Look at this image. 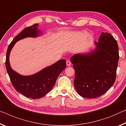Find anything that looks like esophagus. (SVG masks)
<instances>
[{
    "mask_svg": "<svg viewBox=\"0 0 126 126\" xmlns=\"http://www.w3.org/2000/svg\"><path fill=\"white\" fill-rule=\"evenodd\" d=\"M66 64H67V66H71V63L70 62V61H67V62H66Z\"/></svg>",
    "mask_w": 126,
    "mask_h": 126,
    "instance_id": "34e87169",
    "label": "esophagus"
}]
</instances>
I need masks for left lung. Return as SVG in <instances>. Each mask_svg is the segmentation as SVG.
Listing matches in <instances>:
<instances>
[{
    "instance_id": "obj_1",
    "label": "left lung",
    "mask_w": 126,
    "mask_h": 126,
    "mask_svg": "<svg viewBox=\"0 0 126 126\" xmlns=\"http://www.w3.org/2000/svg\"><path fill=\"white\" fill-rule=\"evenodd\" d=\"M91 52L77 54L71 61L75 71L74 86L79 94L96 98L112 86L119 61L118 46L113 36L102 32Z\"/></svg>"
}]
</instances>
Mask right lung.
<instances>
[{"label":"right lung","instance_id":"add662e5","mask_svg":"<svg viewBox=\"0 0 126 126\" xmlns=\"http://www.w3.org/2000/svg\"><path fill=\"white\" fill-rule=\"evenodd\" d=\"M37 26L38 24L36 23L22 31L10 44L6 54L5 67L13 87L18 92L31 99H40L50 91L58 77L66 67V61L61 59L30 76L21 75L12 69L9 58L13 46L24 38L40 35L41 32L37 29Z\"/></svg>","mask_w":126,"mask_h":126}]
</instances>
